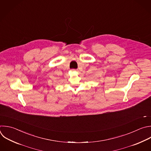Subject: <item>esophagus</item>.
I'll list each match as a JSON object with an SVG mask.
<instances>
[{
  "instance_id": "esophagus-1",
  "label": "esophagus",
  "mask_w": 151,
  "mask_h": 151,
  "mask_svg": "<svg viewBox=\"0 0 151 151\" xmlns=\"http://www.w3.org/2000/svg\"><path fill=\"white\" fill-rule=\"evenodd\" d=\"M76 70L75 69H72V71H75Z\"/></svg>"
}]
</instances>
